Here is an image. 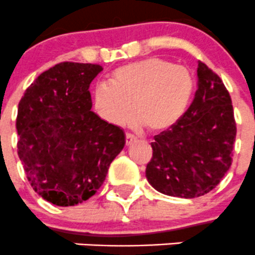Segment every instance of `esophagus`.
<instances>
[{"mask_svg": "<svg viewBox=\"0 0 255 255\" xmlns=\"http://www.w3.org/2000/svg\"><path fill=\"white\" fill-rule=\"evenodd\" d=\"M135 139H137V138H135L134 135L128 133V134H126V145H127V147H129V145H132L133 142H135Z\"/></svg>", "mask_w": 255, "mask_h": 255, "instance_id": "esophagus-1", "label": "esophagus"}]
</instances>
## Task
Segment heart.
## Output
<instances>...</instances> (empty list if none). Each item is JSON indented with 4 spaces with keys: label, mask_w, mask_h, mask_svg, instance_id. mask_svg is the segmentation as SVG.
Segmentation results:
<instances>
[{
    "label": "heart",
    "mask_w": 255,
    "mask_h": 255,
    "mask_svg": "<svg viewBox=\"0 0 255 255\" xmlns=\"http://www.w3.org/2000/svg\"><path fill=\"white\" fill-rule=\"evenodd\" d=\"M193 76L187 67L160 57L130 62L111 73L92 92L93 110L113 126H126L137 116L153 133L179 122L193 95Z\"/></svg>",
    "instance_id": "b5f03b06"
}]
</instances>
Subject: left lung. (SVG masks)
I'll return each instance as SVG.
<instances>
[{
    "label": "left lung",
    "instance_id": "8db88e82",
    "mask_svg": "<svg viewBox=\"0 0 255 255\" xmlns=\"http://www.w3.org/2000/svg\"><path fill=\"white\" fill-rule=\"evenodd\" d=\"M198 88L179 122L154 135L145 177L165 196L209 193L228 172L237 127L229 92L218 75L198 62Z\"/></svg>",
    "mask_w": 255,
    "mask_h": 255
}]
</instances>
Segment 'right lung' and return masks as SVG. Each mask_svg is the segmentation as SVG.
<instances>
[{"label": "right lung", "mask_w": 255, "mask_h": 255, "mask_svg": "<svg viewBox=\"0 0 255 255\" xmlns=\"http://www.w3.org/2000/svg\"><path fill=\"white\" fill-rule=\"evenodd\" d=\"M102 70L62 62L41 73L18 103V157L34 192L56 206L96 194L126 144L123 129L91 111L88 90Z\"/></svg>", "instance_id": "obj_1"}]
</instances>
